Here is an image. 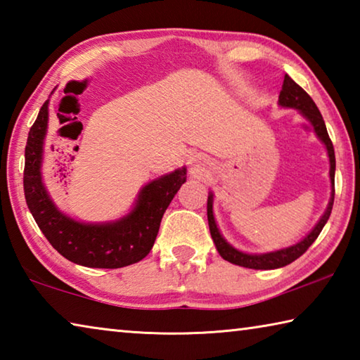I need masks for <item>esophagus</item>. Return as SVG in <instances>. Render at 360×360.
Returning <instances> with one entry per match:
<instances>
[{
  "label": "esophagus",
  "instance_id": "34e87169",
  "mask_svg": "<svg viewBox=\"0 0 360 360\" xmlns=\"http://www.w3.org/2000/svg\"><path fill=\"white\" fill-rule=\"evenodd\" d=\"M188 165L192 167V172H200L205 167V158H202L200 155H193L188 160Z\"/></svg>",
  "mask_w": 360,
  "mask_h": 360
}]
</instances>
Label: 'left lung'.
<instances>
[{
    "mask_svg": "<svg viewBox=\"0 0 360 360\" xmlns=\"http://www.w3.org/2000/svg\"><path fill=\"white\" fill-rule=\"evenodd\" d=\"M279 106L283 108H294L300 112L304 119H307L309 124L313 125L314 133L318 135V138L324 143L327 154H328V160H330V184H332V193H330V200H328L327 210L322 217L319 219V222L314 225V229L309 231V233L304 236L303 240H300L295 245H292L289 248H283L278 249V251L273 252H265V254H246L241 252L238 249H235L231 245H229L227 241L224 240V236L221 235V231L217 229L216 219H214V212H212V198L214 195L210 192L208 195V224H210V231L212 236V241H214L217 252L221 254V257L224 260L230 262V264L240 265V266H246V268H254V270H273V268H281L285 266L294 262L295 259L300 257L302 254L307 252V249L313 245L318 238L321 230L324 229L326 222L328 221L332 212V206H333V198H335V150H333V144L328 138V133L326 129L324 119L319 112L316 103L311 100L304 90L298 85L297 82L292 81V79L285 75L284 76V82H283V89L279 92Z\"/></svg>",
    "mask_w": 360,
    "mask_h": 360,
    "instance_id": "obj_1",
    "label": "left lung"
}]
</instances>
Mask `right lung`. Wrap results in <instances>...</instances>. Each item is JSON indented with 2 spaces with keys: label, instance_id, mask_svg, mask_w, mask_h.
I'll return each instance as SVG.
<instances>
[{
  "label": "right lung",
  "instance_id": "1",
  "mask_svg": "<svg viewBox=\"0 0 360 360\" xmlns=\"http://www.w3.org/2000/svg\"><path fill=\"white\" fill-rule=\"evenodd\" d=\"M49 122V100L41 106L25 146L23 191L28 210L49 243L65 259L90 268H122L150 252L176 192L187 178L186 167L146 184L129 214L112 222L85 224L66 216L42 182L41 165Z\"/></svg>",
  "mask_w": 360,
  "mask_h": 360
}]
</instances>
